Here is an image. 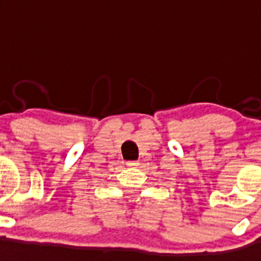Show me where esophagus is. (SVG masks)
<instances>
[{
    "instance_id": "1",
    "label": "esophagus",
    "mask_w": 261,
    "mask_h": 261,
    "mask_svg": "<svg viewBox=\"0 0 261 261\" xmlns=\"http://www.w3.org/2000/svg\"><path fill=\"white\" fill-rule=\"evenodd\" d=\"M126 166H128V167H136V166H138V162L137 161H128V162H126Z\"/></svg>"
}]
</instances>
